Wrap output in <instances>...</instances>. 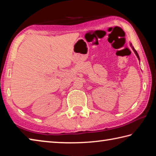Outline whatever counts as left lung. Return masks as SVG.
I'll list each match as a JSON object with an SVG mask.
<instances>
[{
    "label": "left lung",
    "instance_id": "left-lung-1",
    "mask_svg": "<svg viewBox=\"0 0 156 156\" xmlns=\"http://www.w3.org/2000/svg\"><path fill=\"white\" fill-rule=\"evenodd\" d=\"M130 45H131V48H132V49H133V51H134V53H135V54H136V56H137V57H138V60H140V57H139V56H138V53H137V51H136V50L135 49H134V47H133V46H132V44H131V43L130 44Z\"/></svg>",
    "mask_w": 156,
    "mask_h": 156
}]
</instances>
